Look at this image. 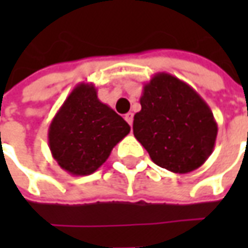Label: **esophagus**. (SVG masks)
Wrapping results in <instances>:
<instances>
[{
  "mask_svg": "<svg viewBox=\"0 0 248 248\" xmlns=\"http://www.w3.org/2000/svg\"><path fill=\"white\" fill-rule=\"evenodd\" d=\"M124 119H126V122L131 126L133 124V113H127L124 115Z\"/></svg>",
  "mask_w": 248,
  "mask_h": 248,
  "instance_id": "1",
  "label": "esophagus"
}]
</instances>
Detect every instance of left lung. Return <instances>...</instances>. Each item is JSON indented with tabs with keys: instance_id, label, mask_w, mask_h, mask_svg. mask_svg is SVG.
I'll return each instance as SVG.
<instances>
[{
	"instance_id": "left-lung-1",
	"label": "left lung",
	"mask_w": 248,
	"mask_h": 248,
	"mask_svg": "<svg viewBox=\"0 0 248 248\" xmlns=\"http://www.w3.org/2000/svg\"><path fill=\"white\" fill-rule=\"evenodd\" d=\"M134 137L151 161L171 172L194 171L211 155L218 124L207 103L190 85L156 73L143 85Z\"/></svg>"
}]
</instances>
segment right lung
Returning <instances> with one entry per match:
<instances>
[{
    "label": "right lung",
    "instance_id": "1",
    "mask_svg": "<svg viewBox=\"0 0 248 248\" xmlns=\"http://www.w3.org/2000/svg\"><path fill=\"white\" fill-rule=\"evenodd\" d=\"M129 133V124L98 99L95 86L81 82L54 115L47 140L58 166L83 177L97 171Z\"/></svg>",
    "mask_w": 248,
    "mask_h": 248
}]
</instances>
